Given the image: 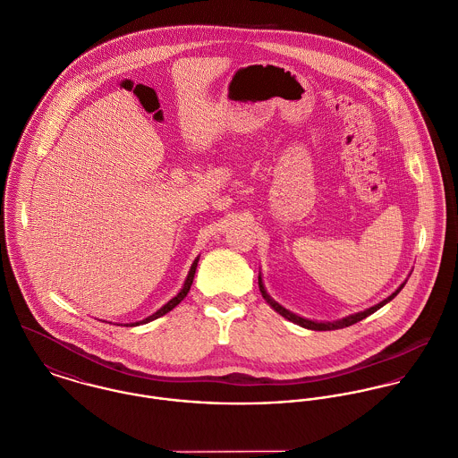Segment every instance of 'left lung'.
I'll use <instances>...</instances> for the list:
<instances>
[{
	"instance_id": "1",
	"label": "left lung",
	"mask_w": 458,
	"mask_h": 458,
	"mask_svg": "<svg viewBox=\"0 0 458 458\" xmlns=\"http://www.w3.org/2000/svg\"><path fill=\"white\" fill-rule=\"evenodd\" d=\"M405 283H407V279H405L389 297H386L384 301H380L378 304H375V306H371V308H366L365 311H358V313H352V315H349V317H344V318H338V320H333V322H318V320H310V318L299 317L297 313H293V311L286 310L284 306H281L277 301H275V299L267 293L266 284H264V279H262V273L259 275V286H260L262 297L266 299V302L275 310L276 313H279V315L284 317L286 320H290V322H293V324H297V326H301V327H304V329H311V331H335V329H344V327H349V326H352V324L363 320L368 315L375 313V311L380 310L384 304H387L391 299H394V297L398 295V292L405 286Z\"/></svg>"
}]
</instances>
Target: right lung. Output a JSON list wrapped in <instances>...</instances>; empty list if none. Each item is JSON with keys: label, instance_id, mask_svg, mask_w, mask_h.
<instances>
[{"label": "right lung", "instance_id": "1", "mask_svg": "<svg viewBox=\"0 0 458 458\" xmlns=\"http://www.w3.org/2000/svg\"><path fill=\"white\" fill-rule=\"evenodd\" d=\"M198 260H199V255L194 259V262H192V266H191V269H189V273H187V277H185V281H183V286L181 288V292L174 297V299H170L163 308H159L156 313H152L150 317H147V318H143V320H138V322H131V324H123V326H127V327H134V326H141V324H148V322H152V320H156V318H159V317H163V315H166L168 311H172L177 304H181L183 301V297L187 295V292H189V288H191V284H192V279H194V273H196V267H198ZM116 326H120V324H116Z\"/></svg>", "mask_w": 458, "mask_h": 458}]
</instances>
